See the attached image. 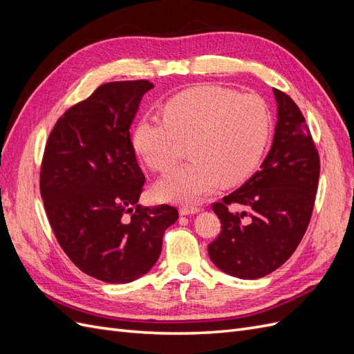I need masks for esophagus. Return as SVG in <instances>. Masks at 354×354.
Returning a JSON list of instances; mask_svg holds the SVG:
<instances>
[{
	"label": "esophagus",
	"instance_id": "1",
	"mask_svg": "<svg viewBox=\"0 0 354 354\" xmlns=\"http://www.w3.org/2000/svg\"><path fill=\"white\" fill-rule=\"evenodd\" d=\"M180 216H192V214H198L199 212V208L196 207H181L178 209Z\"/></svg>",
	"mask_w": 354,
	"mask_h": 354
}]
</instances>
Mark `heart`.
I'll return each instance as SVG.
<instances>
[{
  "label": "heart",
  "instance_id": "b5f03b06",
  "mask_svg": "<svg viewBox=\"0 0 354 354\" xmlns=\"http://www.w3.org/2000/svg\"><path fill=\"white\" fill-rule=\"evenodd\" d=\"M164 121L145 116L133 130L136 153L155 171H168L185 156L194 158L160 178L155 194L164 201L196 203L221 181L236 185L254 173L269 142L272 115L254 94L199 85L176 94L164 106Z\"/></svg>",
  "mask_w": 354,
  "mask_h": 354
}]
</instances>
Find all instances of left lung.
I'll return each instance as SVG.
<instances>
[{
  "label": "left lung",
  "mask_w": 354,
  "mask_h": 354,
  "mask_svg": "<svg viewBox=\"0 0 354 354\" xmlns=\"http://www.w3.org/2000/svg\"><path fill=\"white\" fill-rule=\"evenodd\" d=\"M277 122L273 143L260 169L212 205L221 221L208 245L211 261L239 279H259L281 267L301 242L312 217L320 162L301 111L273 88ZM239 203L248 212L230 213Z\"/></svg>",
  "instance_id": "1"
}]
</instances>
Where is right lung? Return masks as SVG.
Wrapping results in <instances>:
<instances>
[{"label":"right lung","mask_w":354,"mask_h":354,"mask_svg":"<svg viewBox=\"0 0 354 354\" xmlns=\"http://www.w3.org/2000/svg\"><path fill=\"white\" fill-rule=\"evenodd\" d=\"M153 84L108 82L56 122L42 158L39 189L62 250L80 270L128 283L159 259L164 232L178 218L169 205H137L145 176L130 127Z\"/></svg>","instance_id":"add662e5"}]
</instances>
